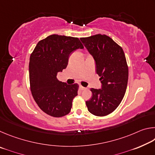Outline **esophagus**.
Masks as SVG:
<instances>
[{
    "label": "esophagus",
    "mask_w": 155,
    "mask_h": 155,
    "mask_svg": "<svg viewBox=\"0 0 155 155\" xmlns=\"http://www.w3.org/2000/svg\"><path fill=\"white\" fill-rule=\"evenodd\" d=\"M79 88H80L81 90H86V89H87L85 87H83L82 85H79Z\"/></svg>",
    "instance_id": "34e87169"
}]
</instances>
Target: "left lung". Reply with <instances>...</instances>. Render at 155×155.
<instances>
[{"instance_id": "obj_1", "label": "left lung", "mask_w": 155, "mask_h": 155, "mask_svg": "<svg viewBox=\"0 0 155 155\" xmlns=\"http://www.w3.org/2000/svg\"><path fill=\"white\" fill-rule=\"evenodd\" d=\"M96 62L101 89H91L92 97L86 101L88 111L96 116L111 114L119 106L127 90L128 70L122 48L111 38L98 34L80 38Z\"/></svg>"}]
</instances>
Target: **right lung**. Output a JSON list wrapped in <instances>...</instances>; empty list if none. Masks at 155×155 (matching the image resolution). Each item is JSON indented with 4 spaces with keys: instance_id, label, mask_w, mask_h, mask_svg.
Instances as JSON below:
<instances>
[{
    "instance_id": "add662e5",
    "label": "right lung",
    "mask_w": 155,
    "mask_h": 155,
    "mask_svg": "<svg viewBox=\"0 0 155 155\" xmlns=\"http://www.w3.org/2000/svg\"><path fill=\"white\" fill-rule=\"evenodd\" d=\"M84 47L77 38L49 35L39 41L31 54V90L39 107L49 115L59 117L68 114L72 100L78 95V84L68 85L57 79L65 69L70 54Z\"/></svg>"
}]
</instances>
